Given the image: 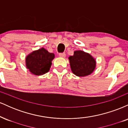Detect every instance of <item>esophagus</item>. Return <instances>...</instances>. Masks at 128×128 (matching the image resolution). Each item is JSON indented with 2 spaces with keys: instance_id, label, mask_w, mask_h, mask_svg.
<instances>
[{
  "instance_id": "obj_1",
  "label": "esophagus",
  "mask_w": 128,
  "mask_h": 128,
  "mask_svg": "<svg viewBox=\"0 0 128 128\" xmlns=\"http://www.w3.org/2000/svg\"><path fill=\"white\" fill-rule=\"evenodd\" d=\"M59 55L60 57H62V58H65L66 56L65 53H60V54H59Z\"/></svg>"
}]
</instances>
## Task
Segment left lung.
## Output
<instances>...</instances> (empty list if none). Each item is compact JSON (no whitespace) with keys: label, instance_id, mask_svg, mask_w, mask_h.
I'll return each mask as SVG.
<instances>
[{"label":"left lung","instance_id":"8db88e82","mask_svg":"<svg viewBox=\"0 0 128 128\" xmlns=\"http://www.w3.org/2000/svg\"><path fill=\"white\" fill-rule=\"evenodd\" d=\"M71 70L73 74L79 77H84L93 72L96 61L90 54L82 50H76L74 55L68 57Z\"/></svg>","mask_w":128,"mask_h":128}]
</instances>
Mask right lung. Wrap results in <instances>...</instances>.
<instances>
[{"mask_svg": "<svg viewBox=\"0 0 128 128\" xmlns=\"http://www.w3.org/2000/svg\"><path fill=\"white\" fill-rule=\"evenodd\" d=\"M54 58V54L42 48L33 51L26 57V68L35 75H42L49 71Z\"/></svg>", "mask_w": 128, "mask_h": 128, "instance_id": "obj_1", "label": "right lung"}]
</instances>
